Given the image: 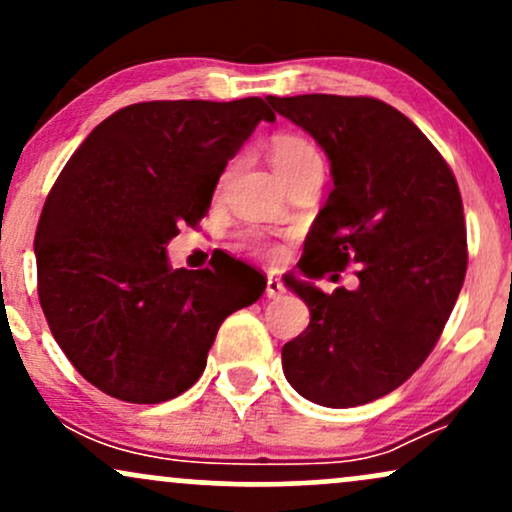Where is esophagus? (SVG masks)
I'll return each mask as SVG.
<instances>
[{
  "mask_svg": "<svg viewBox=\"0 0 512 512\" xmlns=\"http://www.w3.org/2000/svg\"><path fill=\"white\" fill-rule=\"evenodd\" d=\"M264 293H267V298H281L286 293V286L276 276H267V289H264Z\"/></svg>",
  "mask_w": 512,
  "mask_h": 512,
  "instance_id": "34e87169",
  "label": "esophagus"
}]
</instances>
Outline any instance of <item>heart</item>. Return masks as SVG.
<instances>
[{"instance_id": "obj_1", "label": "heart", "mask_w": 512, "mask_h": 512, "mask_svg": "<svg viewBox=\"0 0 512 512\" xmlns=\"http://www.w3.org/2000/svg\"><path fill=\"white\" fill-rule=\"evenodd\" d=\"M269 156H272L276 173L284 182H291L298 175L310 173V170L325 168L320 149L301 134H276L269 144Z\"/></svg>"}]
</instances>
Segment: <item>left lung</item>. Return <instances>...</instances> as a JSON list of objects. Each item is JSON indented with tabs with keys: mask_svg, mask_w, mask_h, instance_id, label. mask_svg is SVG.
Listing matches in <instances>:
<instances>
[{
	"mask_svg": "<svg viewBox=\"0 0 512 512\" xmlns=\"http://www.w3.org/2000/svg\"><path fill=\"white\" fill-rule=\"evenodd\" d=\"M267 101L332 163L334 190L305 238L301 272L320 279L358 264L354 291L289 281L310 325L281 349L284 375L322 407L368 404L419 370L455 308L467 274L460 187L426 134L378 98Z\"/></svg>",
	"mask_w": 512,
	"mask_h": 512,
	"instance_id": "8db88e82",
	"label": "left lung"
}]
</instances>
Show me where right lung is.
I'll return each mask as SVG.
<instances>
[{
    "label": "right lung",
    "instance_id": "right-lung-1",
    "mask_svg": "<svg viewBox=\"0 0 512 512\" xmlns=\"http://www.w3.org/2000/svg\"><path fill=\"white\" fill-rule=\"evenodd\" d=\"M262 98L149 101L117 110L74 151L35 231L38 298L72 366L105 395L158 404L207 366L221 322L267 279L240 260L173 269L166 243L207 216Z\"/></svg>",
    "mask_w": 512,
    "mask_h": 512
}]
</instances>
